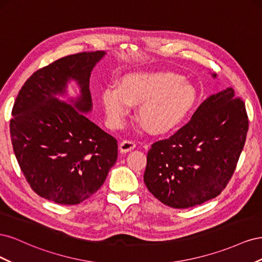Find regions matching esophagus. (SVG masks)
<instances>
[{
    "label": "esophagus",
    "instance_id": "esophagus-1",
    "mask_svg": "<svg viewBox=\"0 0 262 262\" xmlns=\"http://www.w3.org/2000/svg\"><path fill=\"white\" fill-rule=\"evenodd\" d=\"M134 147H136V143L133 141H122L120 145H119V150L121 153H128L130 150H132Z\"/></svg>",
    "mask_w": 262,
    "mask_h": 262
}]
</instances>
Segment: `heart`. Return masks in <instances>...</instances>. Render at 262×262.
<instances>
[{"label":"heart","instance_id":"heart-1","mask_svg":"<svg viewBox=\"0 0 262 262\" xmlns=\"http://www.w3.org/2000/svg\"><path fill=\"white\" fill-rule=\"evenodd\" d=\"M108 120L121 126L139 105L138 119L149 132L164 134L184 122L196 101L191 84L172 72H139L121 78L119 87H107L101 94Z\"/></svg>","mask_w":262,"mask_h":262}]
</instances>
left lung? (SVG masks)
Masks as SVG:
<instances>
[{
	"mask_svg": "<svg viewBox=\"0 0 262 262\" xmlns=\"http://www.w3.org/2000/svg\"><path fill=\"white\" fill-rule=\"evenodd\" d=\"M247 131L245 104L232 87L212 95L177 133L148 150L144 171L148 191L175 209L217 196L233 176Z\"/></svg>",
	"mask_w": 262,
	"mask_h": 262,
	"instance_id": "left-lung-1",
	"label": "left lung"
}]
</instances>
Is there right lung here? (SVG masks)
Returning <instances> with one entry per match:
<instances>
[{"mask_svg":"<svg viewBox=\"0 0 262 262\" xmlns=\"http://www.w3.org/2000/svg\"><path fill=\"white\" fill-rule=\"evenodd\" d=\"M105 51L81 52L54 61L31 75L14 102L12 144L31 189L59 204H78L104 184L118 157L117 140L92 122L90 77ZM74 80L77 98L67 94Z\"/></svg>","mask_w":262,"mask_h":262,"instance_id":"right-lung-1","label":"right lung"}]
</instances>
